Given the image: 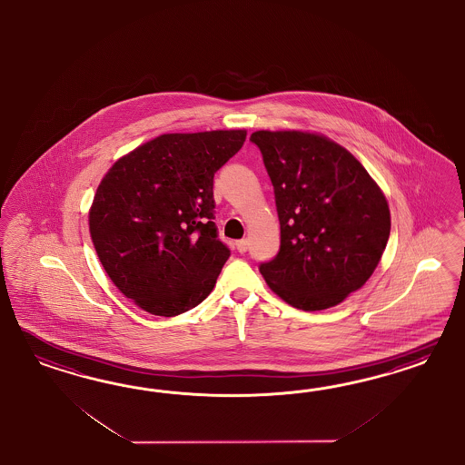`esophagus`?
<instances>
[{"label": "esophagus", "instance_id": "esophagus-1", "mask_svg": "<svg viewBox=\"0 0 465 465\" xmlns=\"http://www.w3.org/2000/svg\"><path fill=\"white\" fill-rule=\"evenodd\" d=\"M247 249H249V240L242 239L237 242V251L240 253L247 252Z\"/></svg>", "mask_w": 465, "mask_h": 465}]
</instances>
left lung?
Listing matches in <instances>:
<instances>
[{
    "instance_id": "8db88e82",
    "label": "left lung",
    "mask_w": 465,
    "mask_h": 465,
    "mask_svg": "<svg viewBox=\"0 0 465 465\" xmlns=\"http://www.w3.org/2000/svg\"><path fill=\"white\" fill-rule=\"evenodd\" d=\"M274 187L278 255L261 264L269 288L295 309L336 307L365 284L391 235V210L356 156L319 133L261 129L251 136Z\"/></svg>"
}]
</instances>
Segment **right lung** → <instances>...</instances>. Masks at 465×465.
Returning a JSON list of instances; mask_svg holds the SVG:
<instances>
[{
  "mask_svg": "<svg viewBox=\"0 0 465 465\" xmlns=\"http://www.w3.org/2000/svg\"><path fill=\"white\" fill-rule=\"evenodd\" d=\"M245 129L167 133L121 156L88 212L107 276L140 309L175 317L216 284L230 251L216 239L213 177Z\"/></svg>",
  "mask_w": 465,
  "mask_h": 465,
  "instance_id": "1",
  "label": "right lung"
}]
</instances>
